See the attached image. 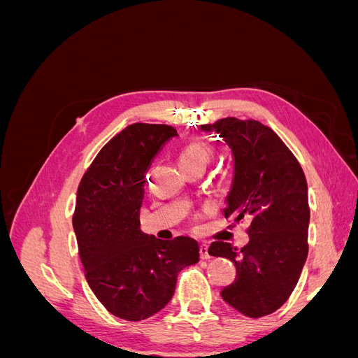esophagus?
<instances>
[{
    "label": "esophagus",
    "mask_w": 358,
    "mask_h": 358,
    "mask_svg": "<svg viewBox=\"0 0 358 358\" xmlns=\"http://www.w3.org/2000/svg\"><path fill=\"white\" fill-rule=\"evenodd\" d=\"M200 257L203 259H208L210 258V254H209V245L208 243H201L200 245Z\"/></svg>",
    "instance_id": "1"
}]
</instances>
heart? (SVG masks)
<instances>
[{
	"mask_svg": "<svg viewBox=\"0 0 358 358\" xmlns=\"http://www.w3.org/2000/svg\"><path fill=\"white\" fill-rule=\"evenodd\" d=\"M179 166L183 167H203L212 161V149L203 142H194L187 145L179 154Z\"/></svg>",
	"mask_w": 358,
	"mask_h": 358,
	"instance_id": "1",
	"label": "heart"
}]
</instances>
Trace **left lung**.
Returning a JSON list of instances; mask_svg holds the SVG:
<instances>
[{
  "instance_id": "8db88e82",
  "label": "left lung",
  "mask_w": 358,
  "mask_h": 358,
  "mask_svg": "<svg viewBox=\"0 0 358 358\" xmlns=\"http://www.w3.org/2000/svg\"><path fill=\"white\" fill-rule=\"evenodd\" d=\"M230 148L233 179L225 218H251L249 242L237 249L213 242L209 254L236 264V280L221 291L236 310L259 318L279 309L296 288L308 258V182L299 161L272 128L224 117L200 127Z\"/></svg>"
}]
</instances>
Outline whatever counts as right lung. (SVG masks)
<instances>
[{
	"instance_id": "add662e5",
	"label": "right lung",
	"mask_w": 358,
	"mask_h": 358,
	"mask_svg": "<svg viewBox=\"0 0 358 358\" xmlns=\"http://www.w3.org/2000/svg\"><path fill=\"white\" fill-rule=\"evenodd\" d=\"M176 136L170 125H128L100 150L78 188L73 229L86 280L122 320L159 312L175 294L180 270L200 259L192 237L161 241L140 230L148 167Z\"/></svg>"
}]
</instances>
